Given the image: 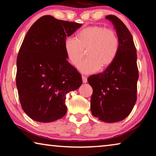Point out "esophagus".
<instances>
[{"label": "esophagus", "mask_w": 156, "mask_h": 156, "mask_svg": "<svg viewBox=\"0 0 156 156\" xmlns=\"http://www.w3.org/2000/svg\"><path fill=\"white\" fill-rule=\"evenodd\" d=\"M82 79H83V82L84 83H86L87 82V78L85 76H82Z\"/></svg>", "instance_id": "obj_1"}]
</instances>
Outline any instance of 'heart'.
<instances>
[{
    "instance_id": "1",
    "label": "heart",
    "mask_w": 156,
    "mask_h": 156,
    "mask_svg": "<svg viewBox=\"0 0 156 156\" xmlns=\"http://www.w3.org/2000/svg\"><path fill=\"white\" fill-rule=\"evenodd\" d=\"M66 56L69 62L78 67L87 49V58L79 66L84 73L96 72L109 66L119 49V39L113 30L94 25L83 29L76 38H67L64 44Z\"/></svg>"
}]
</instances>
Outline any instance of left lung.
Here are the masks:
<instances>
[{"label": "left lung", "mask_w": 156, "mask_h": 156, "mask_svg": "<svg viewBox=\"0 0 156 156\" xmlns=\"http://www.w3.org/2000/svg\"><path fill=\"white\" fill-rule=\"evenodd\" d=\"M106 18L114 25L119 39L115 60L105 72L90 76L87 80L93 89L91 111L105 122H116L130 114L137 100L138 69L136 49L131 34L117 16Z\"/></svg>", "instance_id": "8db88e82"}]
</instances>
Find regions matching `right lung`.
<instances>
[{"label": "right lung", "instance_id": "1", "mask_svg": "<svg viewBox=\"0 0 156 156\" xmlns=\"http://www.w3.org/2000/svg\"><path fill=\"white\" fill-rule=\"evenodd\" d=\"M81 25L47 15L26 34L17 57L16 82L21 107L34 120L51 122L62 118L67 110L66 94L82 84L64 47L66 38Z\"/></svg>", "mask_w": 156, "mask_h": 156}]
</instances>
